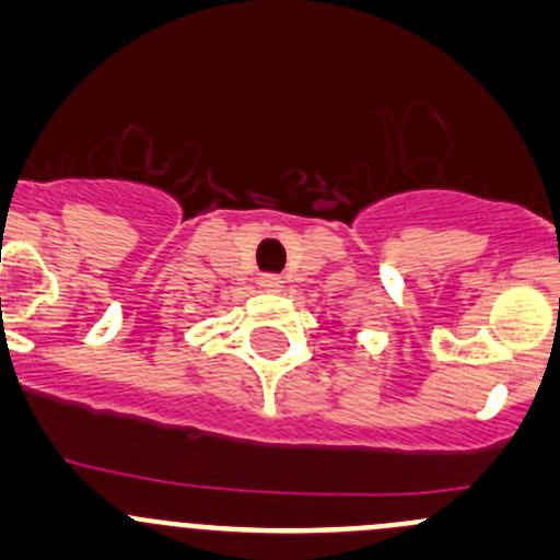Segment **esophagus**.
<instances>
[{"label":"esophagus","instance_id":"1","mask_svg":"<svg viewBox=\"0 0 560 560\" xmlns=\"http://www.w3.org/2000/svg\"><path fill=\"white\" fill-rule=\"evenodd\" d=\"M260 287H262V290H268V292H281V287H284V279H281V276H276V273H262L260 276Z\"/></svg>","mask_w":560,"mask_h":560}]
</instances>
